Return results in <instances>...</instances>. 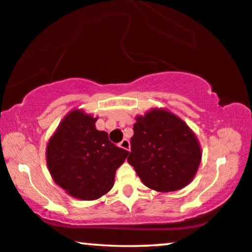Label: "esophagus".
I'll return each instance as SVG.
<instances>
[{
  "label": "esophagus",
  "instance_id": "esophagus-1",
  "mask_svg": "<svg viewBox=\"0 0 252 252\" xmlns=\"http://www.w3.org/2000/svg\"><path fill=\"white\" fill-rule=\"evenodd\" d=\"M119 147L123 148V149H125V150H129V148H130L129 141L127 140V139H124V140L122 141V142L119 143Z\"/></svg>",
  "mask_w": 252,
  "mask_h": 252
}]
</instances>
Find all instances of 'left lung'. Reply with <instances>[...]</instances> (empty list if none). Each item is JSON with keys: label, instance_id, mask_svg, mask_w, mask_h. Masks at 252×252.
<instances>
[{"label": "left lung", "instance_id": "left-lung-1", "mask_svg": "<svg viewBox=\"0 0 252 252\" xmlns=\"http://www.w3.org/2000/svg\"><path fill=\"white\" fill-rule=\"evenodd\" d=\"M127 161L148 188L175 191L194 179L202 159L201 146L184 120L164 109L137 116Z\"/></svg>", "mask_w": 252, "mask_h": 252}]
</instances>
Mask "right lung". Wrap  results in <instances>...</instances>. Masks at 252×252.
<instances>
[{
	"label": "right lung",
	"instance_id": "right-lung-1",
	"mask_svg": "<svg viewBox=\"0 0 252 252\" xmlns=\"http://www.w3.org/2000/svg\"><path fill=\"white\" fill-rule=\"evenodd\" d=\"M94 118L72 110L58 125L47 146V165L54 181L72 197L93 201L110 191L117 168L128 151L97 130Z\"/></svg>",
	"mask_w": 252,
	"mask_h": 252
}]
</instances>
